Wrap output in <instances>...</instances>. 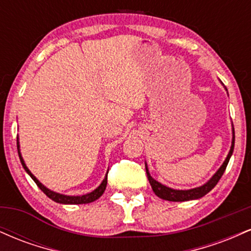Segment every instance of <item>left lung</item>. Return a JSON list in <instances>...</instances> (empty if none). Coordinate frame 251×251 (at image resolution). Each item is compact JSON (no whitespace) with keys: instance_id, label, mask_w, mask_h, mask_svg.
<instances>
[{"instance_id":"8db88e82","label":"left lung","mask_w":251,"mask_h":251,"mask_svg":"<svg viewBox=\"0 0 251 251\" xmlns=\"http://www.w3.org/2000/svg\"><path fill=\"white\" fill-rule=\"evenodd\" d=\"M235 134V133H234ZM234 145H235V135L232 137V145L231 149H230L229 154H227L226 159L224 160L223 165L218 169V171L216 172L214 175V177L210 179L208 183H205L204 185L200 186V188H196V189H191V190H174V189H170L168 186L163 185V184L158 183L157 180H154L153 178L151 177L149 174V170L146 168V174H148V179L151 184L152 190L155 195L158 196L159 198L165 201H191V200H197V198L203 197L205 196L208 192L211 191L212 189L215 188L216 184L218 183L221 179V177L223 176L224 171H226L227 163H229L230 157H231L232 152H234Z\"/></svg>"}]
</instances>
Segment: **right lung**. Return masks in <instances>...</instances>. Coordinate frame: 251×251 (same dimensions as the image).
<instances>
[{
	"instance_id": "right-lung-1",
	"label": "right lung",
	"mask_w": 251,
	"mask_h": 251,
	"mask_svg": "<svg viewBox=\"0 0 251 251\" xmlns=\"http://www.w3.org/2000/svg\"><path fill=\"white\" fill-rule=\"evenodd\" d=\"M17 149H19V142H17ZM19 157H20V160H21V163H22V166H24L25 171H27V174L30 176L31 179L35 181L36 185L39 186L40 189H41V191H43V194H46L47 197H50L51 201H56V203H60V204H87V203H92V201H97L98 198H99L100 196L103 194V191H105V189H106V185H107V175H106L105 179L102 180V183L100 184V185L98 186V188L94 190V191H92L91 194L83 195V196H65V195L56 194V192L50 191V189H47L45 185H42V184L40 183V181L37 180L35 177H34V175L31 174L29 170H28L27 166H25L24 159H22L21 154H20V151H19Z\"/></svg>"
}]
</instances>
